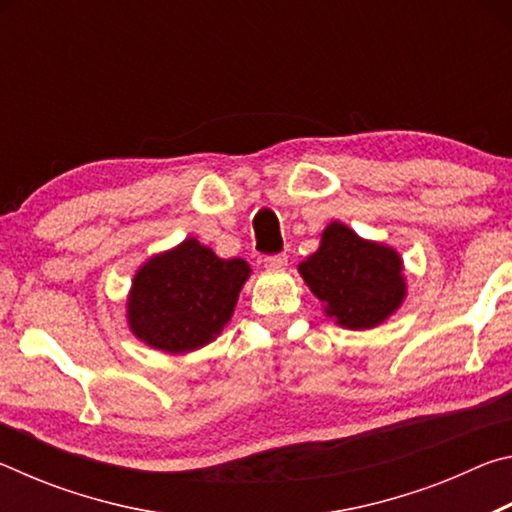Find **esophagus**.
I'll use <instances>...</instances> for the list:
<instances>
[{
    "instance_id": "esophagus-1",
    "label": "esophagus",
    "mask_w": 512,
    "mask_h": 512,
    "mask_svg": "<svg viewBox=\"0 0 512 512\" xmlns=\"http://www.w3.org/2000/svg\"><path fill=\"white\" fill-rule=\"evenodd\" d=\"M287 264H289L287 255H271L264 259V266L268 271H282V268H287Z\"/></svg>"
}]
</instances>
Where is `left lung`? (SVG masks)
Segmentation results:
<instances>
[{"label":"left lung","mask_w":512,"mask_h":512,"mask_svg":"<svg viewBox=\"0 0 512 512\" xmlns=\"http://www.w3.org/2000/svg\"><path fill=\"white\" fill-rule=\"evenodd\" d=\"M323 311L345 329H372L391 318L406 298L404 262L395 248L359 237L341 221L320 235L314 255L298 264Z\"/></svg>","instance_id":"obj_1"}]
</instances>
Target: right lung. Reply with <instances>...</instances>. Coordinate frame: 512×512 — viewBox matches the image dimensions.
<instances>
[{
  "label": "right lung",
  "mask_w": 512,
  "mask_h": 512,
  "mask_svg": "<svg viewBox=\"0 0 512 512\" xmlns=\"http://www.w3.org/2000/svg\"><path fill=\"white\" fill-rule=\"evenodd\" d=\"M250 273L244 259H221L187 237L137 268L126 300L128 329L149 348L167 354L203 348L235 314Z\"/></svg>",
  "instance_id": "right-lung-1"
}]
</instances>
